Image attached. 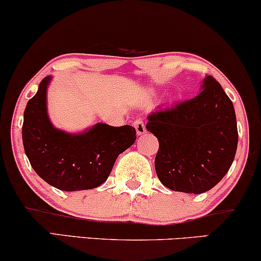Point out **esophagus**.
I'll return each instance as SVG.
<instances>
[{
    "mask_svg": "<svg viewBox=\"0 0 261 261\" xmlns=\"http://www.w3.org/2000/svg\"><path fill=\"white\" fill-rule=\"evenodd\" d=\"M135 128H136V133L138 136H142V135L146 134V126H144V123L141 119H137L135 121Z\"/></svg>",
    "mask_w": 261,
    "mask_h": 261,
    "instance_id": "obj_1",
    "label": "esophagus"
}]
</instances>
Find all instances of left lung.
I'll return each instance as SVG.
<instances>
[{
  "label": "left lung",
  "mask_w": 261,
  "mask_h": 261,
  "mask_svg": "<svg viewBox=\"0 0 261 261\" xmlns=\"http://www.w3.org/2000/svg\"><path fill=\"white\" fill-rule=\"evenodd\" d=\"M200 90L147 118V130L159 141L155 171L160 182L188 194H202L222 180L239 142L233 105L220 84L206 75Z\"/></svg>",
  "instance_id": "8db88e82"
}]
</instances>
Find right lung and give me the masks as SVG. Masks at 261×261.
<instances>
[{"mask_svg": "<svg viewBox=\"0 0 261 261\" xmlns=\"http://www.w3.org/2000/svg\"><path fill=\"white\" fill-rule=\"evenodd\" d=\"M51 75L39 83L24 112L22 143L35 172L51 187L64 191L94 189L107 180L118 155L136 141L130 125L97 123L77 134L51 124L47 91Z\"/></svg>", "mask_w": 261, "mask_h": 261, "instance_id": "add662e5", "label": "right lung"}]
</instances>
